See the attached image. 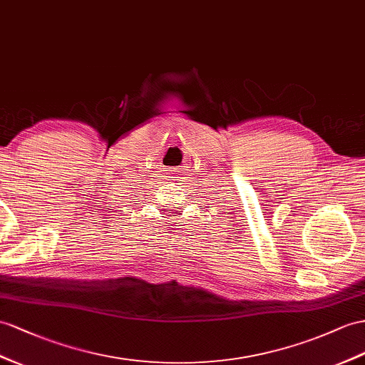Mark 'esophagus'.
I'll list each match as a JSON object with an SVG mask.
<instances>
[{"label":"esophagus","instance_id":"esophagus-1","mask_svg":"<svg viewBox=\"0 0 365 365\" xmlns=\"http://www.w3.org/2000/svg\"><path fill=\"white\" fill-rule=\"evenodd\" d=\"M175 173H177V171H175Z\"/></svg>","mask_w":365,"mask_h":365}]
</instances>
